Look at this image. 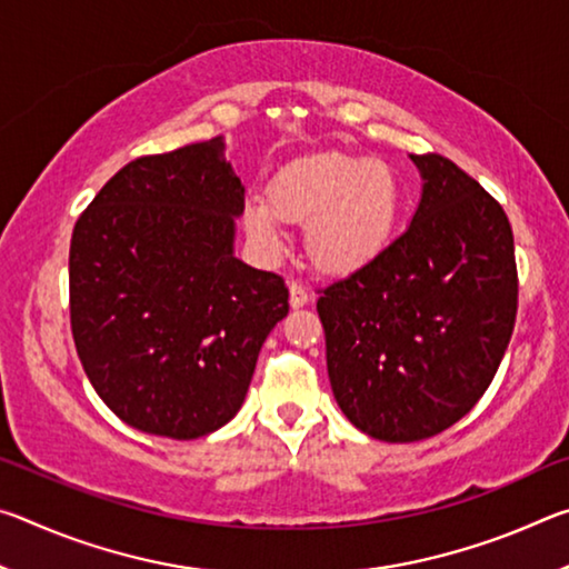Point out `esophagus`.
<instances>
[{
	"mask_svg": "<svg viewBox=\"0 0 569 569\" xmlns=\"http://www.w3.org/2000/svg\"><path fill=\"white\" fill-rule=\"evenodd\" d=\"M288 291H291V306L293 308H301V306H306L308 303V298H311V293H308V288L303 286V283H291V288H288Z\"/></svg>",
	"mask_w": 569,
	"mask_h": 569,
	"instance_id": "1",
	"label": "esophagus"
}]
</instances>
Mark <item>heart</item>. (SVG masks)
Returning <instances> with one entry per match:
<instances>
[{
    "instance_id": "obj_1",
    "label": "heart",
    "mask_w": 569,
    "mask_h": 569,
    "mask_svg": "<svg viewBox=\"0 0 569 569\" xmlns=\"http://www.w3.org/2000/svg\"><path fill=\"white\" fill-rule=\"evenodd\" d=\"M399 213V188L377 160L319 152L288 166L271 196L246 208L250 238L266 250L281 248V223H308L306 250L331 273L371 263L389 243Z\"/></svg>"
}]
</instances>
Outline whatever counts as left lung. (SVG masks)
<instances>
[{
    "mask_svg": "<svg viewBox=\"0 0 569 569\" xmlns=\"http://www.w3.org/2000/svg\"><path fill=\"white\" fill-rule=\"evenodd\" d=\"M411 226L351 276L319 288L333 397L356 429L419 441L485 397L517 319L515 238L502 206L439 152L411 156Z\"/></svg>",
    "mask_w": 569,
    "mask_h": 569,
    "instance_id": "left-lung-1",
    "label": "left lung"
}]
</instances>
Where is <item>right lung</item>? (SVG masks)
<instances>
[{
  "label": "right lung",
  "mask_w": 569,
  "mask_h": 569,
  "mask_svg": "<svg viewBox=\"0 0 569 569\" xmlns=\"http://www.w3.org/2000/svg\"><path fill=\"white\" fill-rule=\"evenodd\" d=\"M243 200L213 138L128 162L77 218L74 349L98 397L146 435L198 439L233 419L288 313L283 278L233 256Z\"/></svg>",
  "instance_id": "1"
}]
</instances>
